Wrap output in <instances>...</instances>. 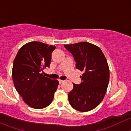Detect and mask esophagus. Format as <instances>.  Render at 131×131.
Returning a JSON list of instances; mask_svg holds the SVG:
<instances>
[{
	"mask_svg": "<svg viewBox=\"0 0 131 131\" xmlns=\"http://www.w3.org/2000/svg\"><path fill=\"white\" fill-rule=\"evenodd\" d=\"M63 82H64V80H60V79H59V84H62V83H63Z\"/></svg>",
	"mask_w": 131,
	"mask_h": 131,
	"instance_id": "obj_1",
	"label": "esophagus"
}]
</instances>
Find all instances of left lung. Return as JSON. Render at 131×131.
I'll return each mask as SVG.
<instances>
[{
    "instance_id": "8db88e82",
    "label": "left lung",
    "mask_w": 131,
    "mask_h": 131,
    "mask_svg": "<svg viewBox=\"0 0 131 131\" xmlns=\"http://www.w3.org/2000/svg\"><path fill=\"white\" fill-rule=\"evenodd\" d=\"M64 47L73 55L77 69L83 72L80 84H73L68 94L72 108L79 112H89L103 100L110 80L107 60L98 46L88 42L65 44Z\"/></svg>"
}]
</instances>
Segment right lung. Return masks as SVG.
<instances>
[{
	"instance_id": "add662e5",
	"label": "right lung",
	"mask_w": 131,
	"mask_h": 131,
	"mask_svg": "<svg viewBox=\"0 0 131 131\" xmlns=\"http://www.w3.org/2000/svg\"><path fill=\"white\" fill-rule=\"evenodd\" d=\"M55 49V46L40 42H28L19 49L13 62L14 85L23 101L31 108H46L53 100L59 82L46 77L42 72L49 67Z\"/></svg>"
}]
</instances>
